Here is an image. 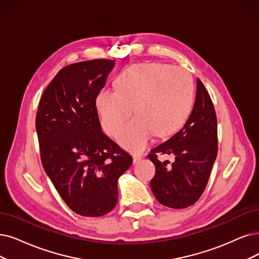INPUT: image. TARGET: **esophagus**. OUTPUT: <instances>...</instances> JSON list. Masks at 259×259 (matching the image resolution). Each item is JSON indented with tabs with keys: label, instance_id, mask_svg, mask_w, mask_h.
I'll return each mask as SVG.
<instances>
[{
	"label": "esophagus",
	"instance_id": "esophagus-1",
	"mask_svg": "<svg viewBox=\"0 0 259 259\" xmlns=\"http://www.w3.org/2000/svg\"><path fill=\"white\" fill-rule=\"evenodd\" d=\"M141 159H142L141 155H139V154H134V155H133V161H134V163L139 162Z\"/></svg>",
	"mask_w": 259,
	"mask_h": 259
}]
</instances>
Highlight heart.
Listing matches in <instances>:
<instances>
[{
  "label": "heart",
  "instance_id": "1",
  "mask_svg": "<svg viewBox=\"0 0 259 259\" xmlns=\"http://www.w3.org/2000/svg\"><path fill=\"white\" fill-rule=\"evenodd\" d=\"M194 102L193 79L187 70L159 63L133 65L121 72L117 90L102 89L96 99L104 131L117 136L132 116L138 113L119 136L131 152L147 148L155 134L169 137L187 122Z\"/></svg>",
  "mask_w": 259,
  "mask_h": 259
}]
</instances>
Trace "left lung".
<instances>
[{
  "instance_id": "left-lung-1",
  "label": "left lung",
  "mask_w": 259,
  "mask_h": 259,
  "mask_svg": "<svg viewBox=\"0 0 259 259\" xmlns=\"http://www.w3.org/2000/svg\"><path fill=\"white\" fill-rule=\"evenodd\" d=\"M172 153L171 166L157 159V154ZM218 153L217 117L211 99L202 81L196 79L195 102L184 127L148 155L156 173L151 189L156 200L167 207L183 209L200 199Z\"/></svg>"
}]
</instances>
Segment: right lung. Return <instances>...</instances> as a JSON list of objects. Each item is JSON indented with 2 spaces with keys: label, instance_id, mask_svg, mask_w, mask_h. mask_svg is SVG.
<instances>
[{
  "label": "right lung",
  "instance_id": "obj_1",
  "mask_svg": "<svg viewBox=\"0 0 259 259\" xmlns=\"http://www.w3.org/2000/svg\"><path fill=\"white\" fill-rule=\"evenodd\" d=\"M115 60L94 59L61 69L39 102L36 131L41 161L70 209L84 217L108 213L130 154L102 131L96 99Z\"/></svg>",
  "mask_w": 259,
  "mask_h": 259
}]
</instances>
